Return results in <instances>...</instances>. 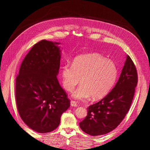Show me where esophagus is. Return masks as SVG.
<instances>
[{
  "instance_id": "34e87169",
  "label": "esophagus",
  "mask_w": 150,
  "mask_h": 150,
  "mask_svg": "<svg viewBox=\"0 0 150 150\" xmlns=\"http://www.w3.org/2000/svg\"><path fill=\"white\" fill-rule=\"evenodd\" d=\"M71 106H74V107H77V106H78V104H77L76 101H71Z\"/></svg>"
}]
</instances>
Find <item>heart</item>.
Listing matches in <instances>:
<instances>
[{
	"label": "heart",
	"instance_id": "heart-1",
	"mask_svg": "<svg viewBox=\"0 0 150 150\" xmlns=\"http://www.w3.org/2000/svg\"><path fill=\"white\" fill-rule=\"evenodd\" d=\"M117 74L115 63L96 53L77 57L72 64L66 63L61 69L62 84L67 91H72L81 79V85L72 94L78 100L105 96L114 85Z\"/></svg>",
	"mask_w": 150,
	"mask_h": 150
}]
</instances>
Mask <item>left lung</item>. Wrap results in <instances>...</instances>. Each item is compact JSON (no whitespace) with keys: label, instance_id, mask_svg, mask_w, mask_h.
Wrapping results in <instances>:
<instances>
[{"label":"left lung","instance_id":"1","mask_svg":"<svg viewBox=\"0 0 150 150\" xmlns=\"http://www.w3.org/2000/svg\"><path fill=\"white\" fill-rule=\"evenodd\" d=\"M138 74L129 56L115 86L101 101L88 108V115L79 122L81 129L91 136L106 134L124 119L132 103Z\"/></svg>","mask_w":150,"mask_h":150}]
</instances>
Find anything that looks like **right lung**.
I'll list each match as a JSON object with an SVG mask.
<instances>
[{
  "label": "right lung",
  "instance_id": "right-lung-1",
  "mask_svg": "<svg viewBox=\"0 0 150 150\" xmlns=\"http://www.w3.org/2000/svg\"><path fill=\"white\" fill-rule=\"evenodd\" d=\"M60 43L40 40L22 61L16 81L19 114L38 133L56 129L62 114L70 106L67 94L57 78L60 67Z\"/></svg>",
  "mask_w": 150,
  "mask_h": 150
}]
</instances>
